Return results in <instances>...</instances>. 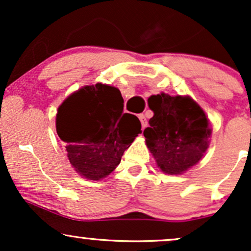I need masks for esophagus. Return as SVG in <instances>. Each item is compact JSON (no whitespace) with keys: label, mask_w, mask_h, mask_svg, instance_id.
<instances>
[{"label":"esophagus","mask_w":251,"mask_h":251,"mask_svg":"<svg viewBox=\"0 0 251 251\" xmlns=\"http://www.w3.org/2000/svg\"><path fill=\"white\" fill-rule=\"evenodd\" d=\"M138 118H139L140 123H142L143 128H145L146 126H148V119H146V116H145V114H139V116H138Z\"/></svg>","instance_id":"34e87169"}]
</instances>
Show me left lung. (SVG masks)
I'll list each match as a JSON object with an SVG mask.
<instances>
[{"instance_id":"left-lung-1","label":"left lung","mask_w":251,"mask_h":251,"mask_svg":"<svg viewBox=\"0 0 251 251\" xmlns=\"http://www.w3.org/2000/svg\"><path fill=\"white\" fill-rule=\"evenodd\" d=\"M149 106L154 114L144 137L162 171L179 175L200 162L211 134L203 109L191 98L165 93L150 97Z\"/></svg>"}]
</instances>
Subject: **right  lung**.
<instances>
[{
    "mask_svg": "<svg viewBox=\"0 0 251 251\" xmlns=\"http://www.w3.org/2000/svg\"><path fill=\"white\" fill-rule=\"evenodd\" d=\"M56 132L73 168L87 179L99 180L119 165L125 150L142 133V124L133 114L124 113L119 89L97 83L62 102Z\"/></svg>",
    "mask_w": 251,
    "mask_h": 251,
    "instance_id": "add662e5",
    "label": "right lung"
}]
</instances>
